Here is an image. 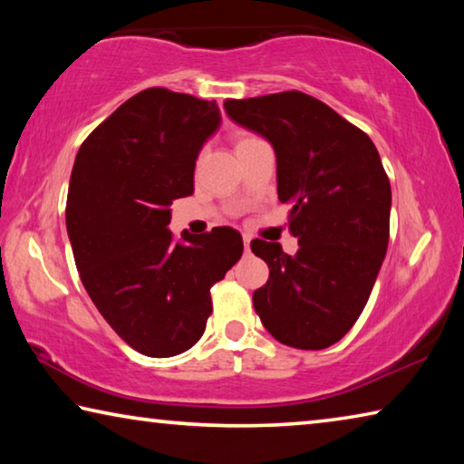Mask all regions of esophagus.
<instances>
[{
  "label": "esophagus",
  "instance_id": "1",
  "mask_svg": "<svg viewBox=\"0 0 464 464\" xmlns=\"http://www.w3.org/2000/svg\"><path fill=\"white\" fill-rule=\"evenodd\" d=\"M249 237H247V235H243V247H246V254H249Z\"/></svg>",
  "mask_w": 464,
  "mask_h": 464
}]
</instances>
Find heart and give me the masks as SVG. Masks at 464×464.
<instances>
[{
    "label": "heart",
    "mask_w": 464,
    "mask_h": 464,
    "mask_svg": "<svg viewBox=\"0 0 464 464\" xmlns=\"http://www.w3.org/2000/svg\"><path fill=\"white\" fill-rule=\"evenodd\" d=\"M251 139H256V137H241V139L237 140V147L243 145V143H247V140H251Z\"/></svg>",
    "instance_id": "b5f03b06"
}]
</instances>
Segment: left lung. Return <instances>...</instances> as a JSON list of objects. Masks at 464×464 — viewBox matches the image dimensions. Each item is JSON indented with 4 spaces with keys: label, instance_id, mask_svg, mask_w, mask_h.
<instances>
[{
    "label": "left lung",
    "instance_id": "left-lung-1",
    "mask_svg": "<svg viewBox=\"0 0 464 464\" xmlns=\"http://www.w3.org/2000/svg\"><path fill=\"white\" fill-rule=\"evenodd\" d=\"M231 119L268 139L276 153L280 202L298 251L251 241L270 278L254 307L272 337L324 350L362 313L387 254L391 184L366 132L303 92L227 100Z\"/></svg>",
    "mask_w": 464,
    "mask_h": 464
}]
</instances>
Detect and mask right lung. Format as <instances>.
I'll return each mask as SVG.
<instances>
[{"label":"right lung","mask_w":464,"mask_h":464,"mask_svg":"<svg viewBox=\"0 0 464 464\" xmlns=\"http://www.w3.org/2000/svg\"><path fill=\"white\" fill-rule=\"evenodd\" d=\"M218 124L215 100L149 88L75 157L65 208L75 266L102 317L145 356L182 354L200 340L210 286L243 254L231 227L179 241L168 229L169 204L194 192L196 160Z\"/></svg>","instance_id":"add662e5"}]
</instances>
